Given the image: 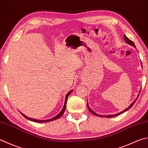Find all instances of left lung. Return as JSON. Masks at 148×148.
Wrapping results in <instances>:
<instances>
[{"label": "left lung", "mask_w": 148, "mask_h": 148, "mask_svg": "<svg viewBox=\"0 0 148 148\" xmlns=\"http://www.w3.org/2000/svg\"><path fill=\"white\" fill-rule=\"evenodd\" d=\"M124 40L125 41H126V42H127V43H128V44H130V45H132V46H133V47H135V44H134V42L131 41V40H130V39L129 38H127V36H125V35H124ZM139 95H140V93H139ZM139 95H138V96H137V98H136V100L134 101L132 103H131V105H130V106L128 107V108H127V109H125V110H123V111H122V112H119V113H118V114H114V115H107V116H104L103 115V116H105L106 118H111V117H113V116H118V115H119V114H122V113H123V112H125L126 111H127L128 109H130L131 107H132L133 105H134V103H135V101H136V100H137V98H138V96H139ZM87 108H88V111H89L91 113H92V114H94L95 115H96V116H100V117H103L101 116V115H98L95 112H94L92 109H91L90 107H89V106H88V103H87Z\"/></svg>", "instance_id": "obj_1"}]
</instances>
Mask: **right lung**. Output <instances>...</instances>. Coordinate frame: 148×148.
Here are the masks:
<instances>
[{
    "instance_id": "1",
    "label": "right lung",
    "mask_w": 148,
    "mask_h": 148,
    "mask_svg": "<svg viewBox=\"0 0 148 148\" xmlns=\"http://www.w3.org/2000/svg\"><path fill=\"white\" fill-rule=\"evenodd\" d=\"M72 92V90L69 91V92L66 94V97H65V104H64V106H63V109L61 110V111L59 113L58 115H56V116H54L53 118H52V119H48V120H36V119H30V118L29 117H27L26 116H25V114H23V113L22 114L24 116H25L26 119H27L28 120H29L31 121H33V122H50V121H53V120H55L56 119H59V118H60L61 116H62V114L64 113V112H65V110L66 109V101H67V98H68V96H69L70 94H71V92Z\"/></svg>"
}]
</instances>
